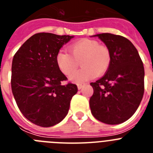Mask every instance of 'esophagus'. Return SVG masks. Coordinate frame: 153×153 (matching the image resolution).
Masks as SVG:
<instances>
[{"mask_svg":"<svg viewBox=\"0 0 153 153\" xmlns=\"http://www.w3.org/2000/svg\"><path fill=\"white\" fill-rule=\"evenodd\" d=\"M84 86V84L83 83H78L77 84V88L78 90H80V89H82V87Z\"/></svg>","mask_w":153,"mask_h":153,"instance_id":"esophagus-1","label":"esophagus"}]
</instances>
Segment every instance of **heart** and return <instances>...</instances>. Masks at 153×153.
<instances>
[{
  "instance_id": "obj_1",
  "label": "heart",
  "mask_w": 153,
  "mask_h": 153,
  "mask_svg": "<svg viewBox=\"0 0 153 153\" xmlns=\"http://www.w3.org/2000/svg\"><path fill=\"white\" fill-rule=\"evenodd\" d=\"M69 53L60 51L57 53L56 61L63 74L70 76L79 66L83 68L71 76L74 83H83L95 76L106 74L111 63V54L105 46L100 45L97 40L82 39L69 47Z\"/></svg>"
}]
</instances>
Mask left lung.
<instances>
[{"instance_id":"left-lung-1","label":"left lung","mask_w":153,"mask_h":153,"mask_svg":"<svg viewBox=\"0 0 153 153\" xmlns=\"http://www.w3.org/2000/svg\"><path fill=\"white\" fill-rule=\"evenodd\" d=\"M98 36L111 54V63L102 77L90 85L93 116L109 125L129 120L140 106L144 93V67L139 53L128 39L109 33Z\"/></svg>"}]
</instances>
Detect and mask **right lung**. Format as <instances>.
<instances>
[{
	"label": "right lung",
	"mask_w": 153,
	"mask_h": 153,
	"mask_svg": "<svg viewBox=\"0 0 153 153\" xmlns=\"http://www.w3.org/2000/svg\"><path fill=\"white\" fill-rule=\"evenodd\" d=\"M74 36L38 33L17 51L11 67V89L17 105L29 121L42 127L61 122L68 113L70 100L77 93L67 80L56 61L60 49Z\"/></svg>",
	"instance_id": "obj_1"
}]
</instances>
